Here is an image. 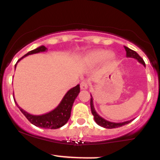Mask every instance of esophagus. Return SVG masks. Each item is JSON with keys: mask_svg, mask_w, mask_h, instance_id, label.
Instances as JSON below:
<instances>
[{"mask_svg": "<svg viewBox=\"0 0 160 160\" xmlns=\"http://www.w3.org/2000/svg\"><path fill=\"white\" fill-rule=\"evenodd\" d=\"M80 88L82 90H86L88 88V82L83 81L81 83H80Z\"/></svg>", "mask_w": 160, "mask_h": 160, "instance_id": "obj_1", "label": "esophagus"}]
</instances>
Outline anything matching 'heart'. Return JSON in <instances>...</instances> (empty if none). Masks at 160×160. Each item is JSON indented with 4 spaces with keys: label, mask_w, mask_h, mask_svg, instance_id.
Returning <instances> with one entry per match:
<instances>
[{
    "label": "heart",
    "mask_w": 160,
    "mask_h": 160,
    "mask_svg": "<svg viewBox=\"0 0 160 160\" xmlns=\"http://www.w3.org/2000/svg\"><path fill=\"white\" fill-rule=\"evenodd\" d=\"M111 62L115 59V55L113 52H107L104 49H95L90 52L84 57V62L89 65H95L102 60Z\"/></svg>",
    "instance_id": "1"
}]
</instances>
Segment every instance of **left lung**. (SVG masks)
Instances as JSON below:
<instances>
[{
	"label": "left lung",
	"instance_id": "left-lung-1",
	"mask_svg": "<svg viewBox=\"0 0 160 160\" xmlns=\"http://www.w3.org/2000/svg\"><path fill=\"white\" fill-rule=\"evenodd\" d=\"M125 51H126V56L127 57H130V58H134V59H136L140 63L142 64L144 67H146V64H145L144 60L142 59L141 56H139V55L135 52L134 50L130 49L129 48L126 47L125 46ZM91 96V95H90ZM90 108H91V113L93 115V118H94V121L96 122V123L98 124V125L101 127H104L105 128H118V127H122L123 125H127V124L130 123L132 120L130 121H127V122H120V123H115V122H109V121L105 120L104 118H103L102 117L99 115L98 113L96 112L95 111L94 107H93V98H90Z\"/></svg>",
	"mask_w": 160,
	"mask_h": 160
}]
</instances>
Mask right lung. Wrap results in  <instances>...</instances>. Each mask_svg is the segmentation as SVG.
I'll return each instance as SVG.
<instances>
[{
	"label": "right lung",
	"instance_id": "obj_1",
	"mask_svg": "<svg viewBox=\"0 0 160 160\" xmlns=\"http://www.w3.org/2000/svg\"><path fill=\"white\" fill-rule=\"evenodd\" d=\"M46 50H47V48L45 47L44 46H41L37 48V49L28 52L23 57L21 58L18 61H20L21 59H23L25 56H28V55L35 54V53L41 52H45ZM18 61L17 62V63L18 62ZM17 63L15 64V67ZM79 93H80V85L78 84L76 87H74V88H71L66 93L65 96L63 97L62 100L61 101V102L59 103V105L54 110L51 111L49 113H46V114H41V115H33V114H31L29 113L26 112L22 108H20L18 105L17 102H16L15 99H14V100L15 104H17L18 108L20 109L22 114L34 125L42 128L56 129V128H61L62 126H63L68 122L69 119H70L72 104H73L74 101L77 98Z\"/></svg>",
	"mask_w": 160,
	"mask_h": 160
}]
</instances>
